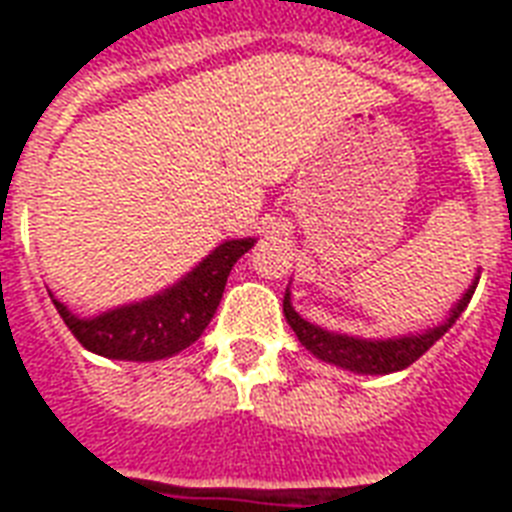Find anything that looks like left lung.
Wrapping results in <instances>:
<instances>
[{
	"label": "left lung",
	"instance_id": "8db88e82",
	"mask_svg": "<svg viewBox=\"0 0 512 512\" xmlns=\"http://www.w3.org/2000/svg\"><path fill=\"white\" fill-rule=\"evenodd\" d=\"M477 281H480V275H475L472 286L466 289L461 300L455 302L453 311L447 313L445 322L436 324V327H428L423 333H406L395 335V338H357V335L330 333V330H324L319 324H311L308 319H302L300 313L294 311L292 292L289 289H286V297H283V316H286V322H289V327L297 335V341L313 357H319L322 363L338 365V368L352 371V374L384 376L395 374V371H404L406 365L420 360L453 327L455 319L464 313V308L472 300Z\"/></svg>",
	"mask_w": 512,
	"mask_h": 512
}]
</instances>
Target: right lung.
<instances>
[{
    "instance_id": "right-lung-1",
    "label": "right lung",
    "mask_w": 512,
    "mask_h": 512,
    "mask_svg": "<svg viewBox=\"0 0 512 512\" xmlns=\"http://www.w3.org/2000/svg\"><path fill=\"white\" fill-rule=\"evenodd\" d=\"M253 242V237L220 242L207 259H201L169 289L89 319L76 316L65 302H59L51 292L48 294L70 333L89 352L108 360L133 363L166 360L199 341L218 311L231 267L251 251Z\"/></svg>"
}]
</instances>
